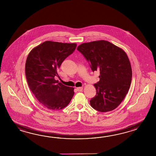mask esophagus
Returning a JSON list of instances; mask_svg holds the SVG:
<instances>
[{
    "label": "esophagus",
    "instance_id": "esophagus-1",
    "mask_svg": "<svg viewBox=\"0 0 156 156\" xmlns=\"http://www.w3.org/2000/svg\"><path fill=\"white\" fill-rule=\"evenodd\" d=\"M76 90L77 91H79V92H80V91H82L83 90V87H77Z\"/></svg>",
    "mask_w": 156,
    "mask_h": 156
}]
</instances>
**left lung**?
I'll return each instance as SVG.
<instances>
[{
    "instance_id": "1",
    "label": "left lung",
    "mask_w": 156,
    "mask_h": 156,
    "mask_svg": "<svg viewBox=\"0 0 156 156\" xmlns=\"http://www.w3.org/2000/svg\"><path fill=\"white\" fill-rule=\"evenodd\" d=\"M77 50L93 72L100 71V80L94 84L96 95L90 101L91 106L100 112L115 109L126 96L132 81V67L126 53L104 40L83 43Z\"/></svg>"
}]
</instances>
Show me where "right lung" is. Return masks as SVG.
I'll use <instances>...</instances> for the list:
<instances>
[{
    "label": "right lung",
    "mask_w": 156,
    "mask_h": 156,
    "mask_svg": "<svg viewBox=\"0 0 156 156\" xmlns=\"http://www.w3.org/2000/svg\"><path fill=\"white\" fill-rule=\"evenodd\" d=\"M76 43L46 41L36 47L27 57L25 66L27 81L31 91L43 106L58 110L70 103L73 87L55 79L57 70L63 61L73 53Z\"/></svg>",
    "instance_id": "right-lung-1"
}]
</instances>
